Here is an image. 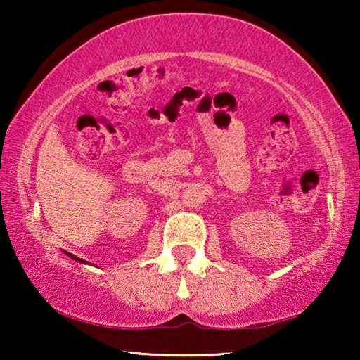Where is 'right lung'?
<instances>
[{"label": "right lung", "instance_id": "add662e5", "mask_svg": "<svg viewBox=\"0 0 360 360\" xmlns=\"http://www.w3.org/2000/svg\"><path fill=\"white\" fill-rule=\"evenodd\" d=\"M66 254H68V252H66ZM70 255H71V254H70ZM71 257H75V255H71ZM75 259H76V260H79L77 257H75ZM81 262H84V260H81Z\"/></svg>", "mask_w": 360, "mask_h": 360}]
</instances>
